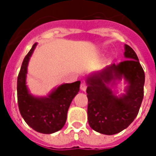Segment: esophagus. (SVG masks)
<instances>
[{"mask_svg":"<svg viewBox=\"0 0 156 156\" xmlns=\"http://www.w3.org/2000/svg\"><path fill=\"white\" fill-rule=\"evenodd\" d=\"M87 84H86V83H83L82 84H81L80 88H81V90H83V91H86V90H87Z\"/></svg>","mask_w":156,"mask_h":156,"instance_id":"1","label":"esophagus"}]
</instances>
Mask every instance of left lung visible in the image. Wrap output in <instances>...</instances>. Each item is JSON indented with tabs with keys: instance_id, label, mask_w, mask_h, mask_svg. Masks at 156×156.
<instances>
[{
	"instance_id": "1",
	"label": "left lung",
	"mask_w": 156,
	"mask_h": 156,
	"mask_svg": "<svg viewBox=\"0 0 156 156\" xmlns=\"http://www.w3.org/2000/svg\"><path fill=\"white\" fill-rule=\"evenodd\" d=\"M126 61L89 73L87 85L88 123L95 131L112 135L126 129L136 118L143 99L145 73L135 52L125 44ZM126 86L120 93L118 85Z\"/></svg>"
}]
</instances>
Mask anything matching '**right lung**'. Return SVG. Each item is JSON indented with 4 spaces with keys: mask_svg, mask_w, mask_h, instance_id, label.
<instances>
[{
    "mask_svg": "<svg viewBox=\"0 0 156 156\" xmlns=\"http://www.w3.org/2000/svg\"><path fill=\"white\" fill-rule=\"evenodd\" d=\"M37 43L33 45L23 60L18 77V108L26 123L36 132L50 134L63 128L67 112L73 98L79 91L80 81L63 83L55 87L46 96H35L27 85L29 61Z\"/></svg>",
    "mask_w": 156,
    "mask_h": 156,
    "instance_id": "right-lung-1",
    "label": "right lung"
}]
</instances>
